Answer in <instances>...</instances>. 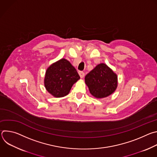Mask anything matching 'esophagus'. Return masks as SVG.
Returning <instances> with one entry per match:
<instances>
[{
	"mask_svg": "<svg viewBox=\"0 0 157 157\" xmlns=\"http://www.w3.org/2000/svg\"><path fill=\"white\" fill-rule=\"evenodd\" d=\"M79 75L81 78H83L84 77V73L82 71H79Z\"/></svg>",
	"mask_w": 157,
	"mask_h": 157,
	"instance_id": "esophagus-1",
	"label": "esophagus"
}]
</instances>
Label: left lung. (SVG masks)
<instances>
[{"label": "left lung", "mask_w": 157, "mask_h": 157, "mask_svg": "<svg viewBox=\"0 0 157 157\" xmlns=\"http://www.w3.org/2000/svg\"><path fill=\"white\" fill-rule=\"evenodd\" d=\"M91 94L97 99L113 94L117 87V75L105 63H100L85 76Z\"/></svg>", "instance_id": "left-lung-1"}]
</instances>
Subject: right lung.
<instances>
[{"instance_id":"right-lung-1","label":"right lung","mask_w":157,"mask_h":157,"mask_svg":"<svg viewBox=\"0 0 157 157\" xmlns=\"http://www.w3.org/2000/svg\"><path fill=\"white\" fill-rule=\"evenodd\" d=\"M80 77L71 63L62 58L47 69L44 85L47 91L55 98H62L70 93L73 84Z\"/></svg>"}]
</instances>
